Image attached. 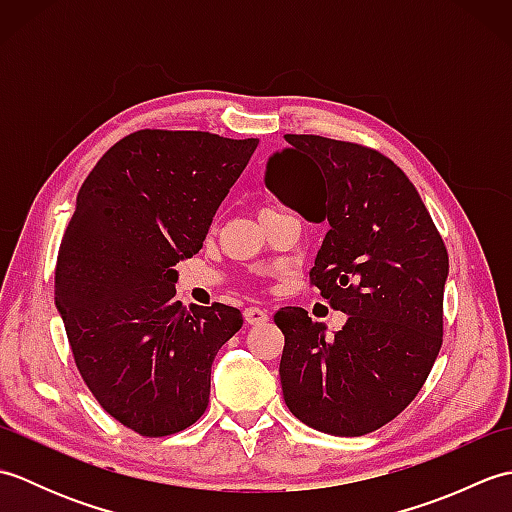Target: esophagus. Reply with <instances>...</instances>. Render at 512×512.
Returning a JSON list of instances; mask_svg holds the SVG:
<instances>
[{"label":"esophagus","mask_w":512,"mask_h":512,"mask_svg":"<svg viewBox=\"0 0 512 512\" xmlns=\"http://www.w3.org/2000/svg\"><path fill=\"white\" fill-rule=\"evenodd\" d=\"M244 319L250 325H262V323H266L270 319V314L264 308H246L244 310Z\"/></svg>","instance_id":"esophagus-1"}]
</instances>
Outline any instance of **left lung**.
I'll list each match as a JSON object with an SVG mask.
<instances>
[{
	"instance_id": "left-lung-1",
	"label": "left lung",
	"mask_w": 512,
	"mask_h": 512,
	"mask_svg": "<svg viewBox=\"0 0 512 512\" xmlns=\"http://www.w3.org/2000/svg\"><path fill=\"white\" fill-rule=\"evenodd\" d=\"M266 187L308 222H328L312 284L347 321L332 339L303 308H281L279 376L292 416L365 436L416 398L442 345L449 255L416 187L363 145L286 134Z\"/></svg>"
}]
</instances>
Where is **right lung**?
Segmentation results:
<instances>
[{"label": "right lung", "mask_w": 512, "mask_h": 512, "mask_svg": "<svg viewBox=\"0 0 512 512\" xmlns=\"http://www.w3.org/2000/svg\"><path fill=\"white\" fill-rule=\"evenodd\" d=\"M257 145L143 129L118 140L76 195L54 303L85 385L140 436H171L202 416L215 356L242 328L237 308L176 301L173 266L202 248Z\"/></svg>", "instance_id": "right-lung-1"}]
</instances>
